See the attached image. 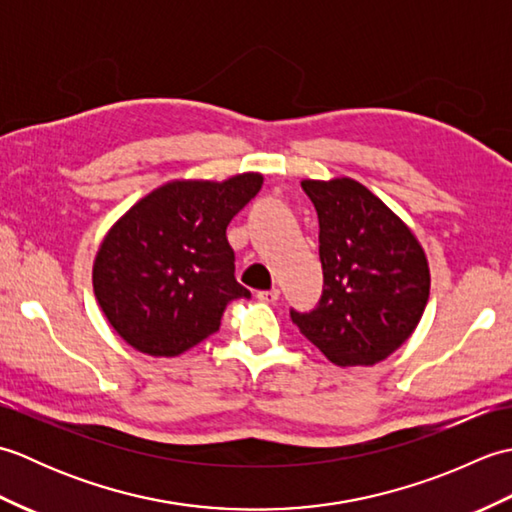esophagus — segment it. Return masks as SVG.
Here are the masks:
<instances>
[{"mask_svg":"<svg viewBox=\"0 0 512 512\" xmlns=\"http://www.w3.org/2000/svg\"><path fill=\"white\" fill-rule=\"evenodd\" d=\"M257 299L264 303H275L279 299V288H270V290H259Z\"/></svg>","mask_w":512,"mask_h":512,"instance_id":"obj_1","label":"esophagus"}]
</instances>
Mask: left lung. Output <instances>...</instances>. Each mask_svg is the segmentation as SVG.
<instances>
[{
  "label": "left lung",
  "mask_w": 512,
  "mask_h": 512,
  "mask_svg": "<svg viewBox=\"0 0 512 512\" xmlns=\"http://www.w3.org/2000/svg\"><path fill=\"white\" fill-rule=\"evenodd\" d=\"M319 215L323 295L290 310L306 339L334 365H374L416 330L429 299V264L409 226L352 178L303 180Z\"/></svg>",
  "instance_id": "left-lung-1"
}]
</instances>
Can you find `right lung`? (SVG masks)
<instances>
[{"label": "right lung", "mask_w": 512, "mask_h": 512, "mask_svg": "<svg viewBox=\"0 0 512 512\" xmlns=\"http://www.w3.org/2000/svg\"><path fill=\"white\" fill-rule=\"evenodd\" d=\"M259 173L167 182L136 202L96 253L94 295L134 350L178 356L220 330L235 279L226 226L262 189Z\"/></svg>", "instance_id": "1"}]
</instances>
